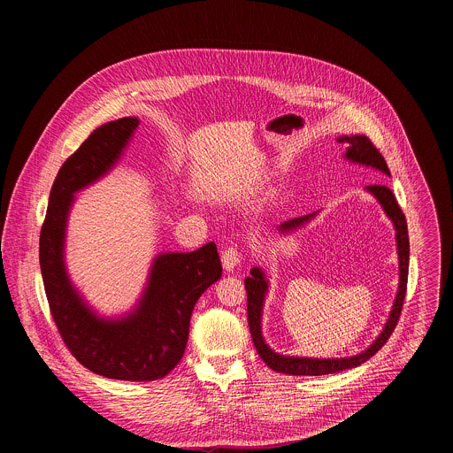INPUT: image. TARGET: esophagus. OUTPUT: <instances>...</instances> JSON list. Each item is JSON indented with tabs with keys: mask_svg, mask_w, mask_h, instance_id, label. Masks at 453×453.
Returning <instances> with one entry per match:
<instances>
[{
	"mask_svg": "<svg viewBox=\"0 0 453 453\" xmlns=\"http://www.w3.org/2000/svg\"><path fill=\"white\" fill-rule=\"evenodd\" d=\"M241 261H242V255H241V251L237 248H226L221 253V263H223L226 272L237 268L241 265Z\"/></svg>",
	"mask_w": 453,
	"mask_h": 453,
	"instance_id": "1",
	"label": "esophagus"
}]
</instances>
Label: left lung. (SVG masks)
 I'll list each match as a JSON object with an SVG mask.
<instances>
[{
  "mask_svg": "<svg viewBox=\"0 0 453 453\" xmlns=\"http://www.w3.org/2000/svg\"><path fill=\"white\" fill-rule=\"evenodd\" d=\"M338 142L347 144L345 158L354 164H361L366 167H373L386 176H390L388 164L382 157V153L373 146V142L366 135H342L336 139ZM366 192L373 195L382 209L386 211L388 219L392 221L395 228V246H397V258H399V288L397 295L392 305V311L388 314V323L377 340L361 354L352 356V357H340V359H318V357H295V356H282L272 350L261 334V311H263V302L265 295L268 289V280L263 273V270L255 266L251 268V277H246V291H248V321H250V331L253 336V343L257 347V352L259 357L266 363L268 368H272L277 373H286V375H303V377H319V375H329V373H338L349 368H356L363 363H366L372 356H375L388 340L392 334L395 324L399 321L401 311H403V302L406 295V282H408V265H410V241H408V226L404 214L401 207L395 202V196L388 190L386 185H370L365 188ZM318 212L293 218L289 221H284L277 226L280 234L293 232L305 223H309Z\"/></svg>",
  "mask_w": 453,
  "mask_h": 453,
  "instance_id": "1",
  "label": "left lung"
}]
</instances>
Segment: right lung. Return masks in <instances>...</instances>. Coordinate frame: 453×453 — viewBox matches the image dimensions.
I'll list each match as a JSON object with an SVG mask.
<instances>
[{
  "label": "right lung",
  "mask_w": 453,
  "mask_h": 453,
  "mask_svg": "<svg viewBox=\"0 0 453 453\" xmlns=\"http://www.w3.org/2000/svg\"><path fill=\"white\" fill-rule=\"evenodd\" d=\"M137 126L135 117H124L97 127L63 164L40 234V268L52 318L69 352L92 373L148 382L164 379L181 361L195 303L223 268L214 242L192 253L158 255L139 303L119 319L97 316L71 284L65 244L74 194L120 160Z\"/></svg>",
  "instance_id": "obj_1"
}]
</instances>
